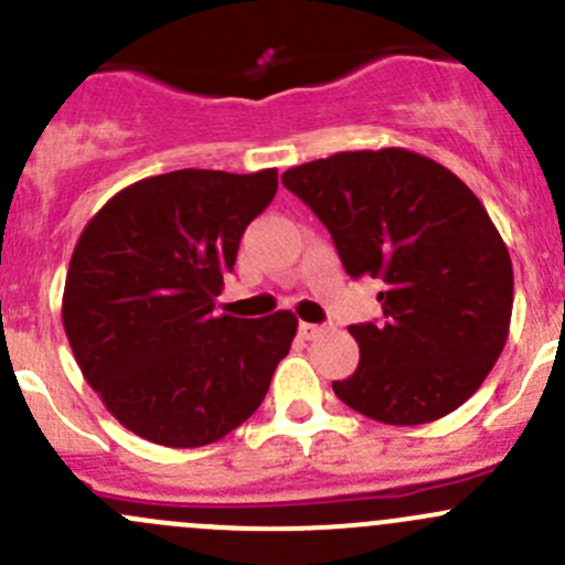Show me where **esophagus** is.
I'll list each match as a JSON object with an SVG mask.
<instances>
[{
	"instance_id": "esophagus-1",
	"label": "esophagus",
	"mask_w": 565,
	"mask_h": 565,
	"mask_svg": "<svg viewBox=\"0 0 565 565\" xmlns=\"http://www.w3.org/2000/svg\"><path fill=\"white\" fill-rule=\"evenodd\" d=\"M298 333H300V339H306V341H311V339H317L319 333H322V324H311V322H300V328H298Z\"/></svg>"
}]
</instances>
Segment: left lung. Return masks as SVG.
<instances>
[{"label": "left lung", "instance_id": "left-lung-1", "mask_svg": "<svg viewBox=\"0 0 565 565\" xmlns=\"http://www.w3.org/2000/svg\"><path fill=\"white\" fill-rule=\"evenodd\" d=\"M281 182L330 232L347 276L383 284V319L350 324L361 363L335 396L393 426L461 407L503 352L514 306L509 248L476 193L402 147L335 152Z\"/></svg>", "mask_w": 565, "mask_h": 565}]
</instances>
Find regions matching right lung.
<instances>
[{
    "label": "right lung",
    "mask_w": 565,
    "mask_h": 565,
    "mask_svg": "<svg viewBox=\"0 0 565 565\" xmlns=\"http://www.w3.org/2000/svg\"><path fill=\"white\" fill-rule=\"evenodd\" d=\"M276 188V169H180L122 188L84 226L62 322L87 383L134 435L210 446L265 398L298 319L213 309L243 232Z\"/></svg>",
    "instance_id": "obj_1"
}]
</instances>
